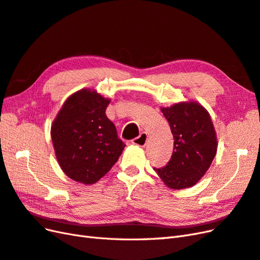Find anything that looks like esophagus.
<instances>
[{"label":"esophagus","mask_w":260,"mask_h":260,"mask_svg":"<svg viewBox=\"0 0 260 260\" xmlns=\"http://www.w3.org/2000/svg\"><path fill=\"white\" fill-rule=\"evenodd\" d=\"M147 138H148V137H147L146 133H145V132H142L138 138L132 140V144L144 147V146L146 145V143H147Z\"/></svg>","instance_id":"obj_1"}]
</instances>
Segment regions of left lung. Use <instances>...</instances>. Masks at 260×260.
<instances>
[{
  "mask_svg": "<svg viewBox=\"0 0 260 260\" xmlns=\"http://www.w3.org/2000/svg\"><path fill=\"white\" fill-rule=\"evenodd\" d=\"M174 136L171 159L154 168L169 188L191 187L206 174L217 153V135L207 109L198 102H180L161 107Z\"/></svg>",
  "mask_w": 260,
  "mask_h": 260,
  "instance_id": "8db88e82",
  "label": "left lung"
}]
</instances>
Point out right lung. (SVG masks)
<instances>
[{
  "label": "right lung",
  "mask_w": 260,
  "mask_h": 260,
  "mask_svg": "<svg viewBox=\"0 0 260 260\" xmlns=\"http://www.w3.org/2000/svg\"><path fill=\"white\" fill-rule=\"evenodd\" d=\"M111 100L91 89L72 94L62 104L51 127L59 167L66 176L93 184L112 169L124 144L105 111Z\"/></svg>",
  "instance_id": "obj_1"
}]
</instances>
